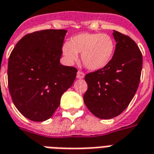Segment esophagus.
Wrapping results in <instances>:
<instances>
[{"mask_svg": "<svg viewBox=\"0 0 154 154\" xmlns=\"http://www.w3.org/2000/svg\"><path fill=\"white\" fill-rule=\"evenodd\" d=\"M84 77H85V74H84V72H82V71L77 72V78H78V79H82V78H84Z\"/></svg>", "mask_w": 154, "mask_h": 154, "instance_id": "obj_1", "label": "esophagus"}]
</instances>
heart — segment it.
Wrapping results in <instances>:
<instances>
[{
    "instance_id": "b5f03b06",
    "label": "heart",
    "mask_w": 154,
    "mask_h": 154,
    "mask_svg": "<svg viewBox=\"0 0 154 154\" xmlns=\"http://www.w3.org/2000/svg\"><path fill=\"white\" fill-rule=\"evenodd\" d=\"M63 53L69 62L77 60V53H82L83 64L89 69L99 70L112 60L115 53V42L107 34L83 32L65 43Z\"/></svg>"
}]
</instances>
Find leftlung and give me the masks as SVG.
<instances>
[{
  "instance_id": "obj_1",
  "label": "left lung",
  "mask_w": 154,
  "mask_h": 154,
  "mask_svg": "<svg viewBox=\"0 0 154 154\" xmlns=\"http://www.w3.org/2000/svg\"><path fill=\"white\" fill-rule=\"evenodd\" d=\"M117 42L114 55L104 68L86 74L84 103L101 119L120 115L132 100L140 80L143 57L130 36L113 31Z\"/></svg>"
}]
</instances>
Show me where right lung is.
I'll return each instance as SVG.
<instances>
[{
    "instance_id": "add662e5",
    "label": "right lung",
    "mask_w": 154,
    "mask_h": 154,
    "mask_svg": "<svg viewBox=\"0 0 154 154\" xmlns=\"http://www.w3.org/2000/svg\"><path fill=\"white\" fill-rule=\"evenodd\" d=\"M66 32L47 29L27 34L10 54L9 91L17 109L29 120L51 118L76 78L77 68L60 63Z\"/></svg>"
}]
</instances>
